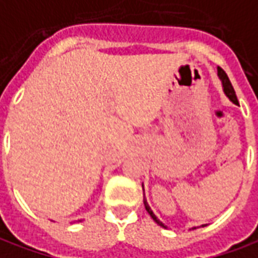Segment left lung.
<instances>
[{"label":"left lung","mask_w":258,"mask_h":258,"mask_svg":"<svg viewBox=\"0 0 258 258\" xmlns=\"http://www.w3.org/2000/svg\"><path fill=\"white\" fill-rule=\"evenodd\" d=\"M218 75H219V78H221V81H222V86H223V92H225V95H226V96H228V98H229L230 100L233 102V103L239 104V102H237V98H236V92H235V89H233L232 84H230L228 75H226V73L223 71L222 68H219V67H218ZM144 205H145V210L148 211V214L151 215V218L154 219L155 222L158 223V225H160V226H163V228H166L163 223L160 222L158 218L155 217V214L152 212V210L149 208V205H148L147 200H145V198H144ZM203 226H205V225H203ZM192 229H196V228H192Z\"/></svg>","instance_id":"obj_1"}]
</instances>
